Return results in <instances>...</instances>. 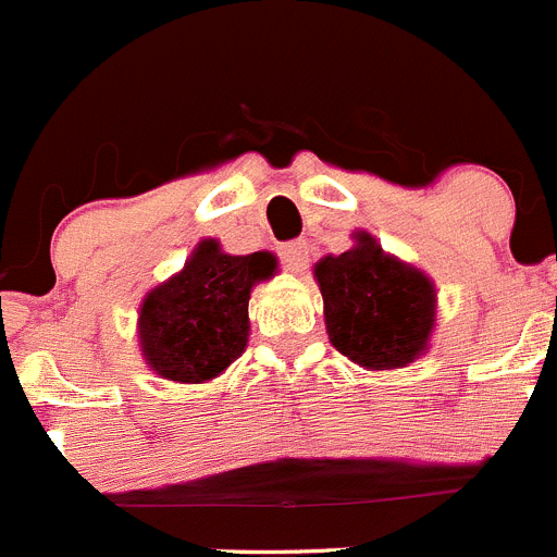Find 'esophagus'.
<instances>
[{"label":"esophagus","instance_id":"esophagus-1","mask_svg":"<svg viewBox=\"0 0 557 557\" xmlns=\"http://www.w3.org/2000/svg\"><path fill=\"white\" fill-rule=\"evenodd\" d=\"M282 262L289 273H304L309 262V245L307 243H289L282 248Z\"/></svg>","mask_w":557,"mask_h":557}]
</instances>
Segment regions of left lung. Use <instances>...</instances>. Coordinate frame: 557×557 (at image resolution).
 <instances>
[{"label": "left lung", "mask_w": 557, "mask_h": 557, "mask_svg": "<svg viewBox=\"0 0 557 557\" xmlns=\"http://www.w3.org/2000/svg\"><path fill=\"white\" fill-rule=\"evenodd\" d=\"M314 264L329 343L366 371L407 368L430 351L437 289L424 270L387 253L368 231Z\"/></svg>", "instance_id": "left-lung-1"}]
</instances>
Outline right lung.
Returning <instances> with one entry per match:
<instances>
[{
    "label": "right lung",
    "instance_id": "1",
    "mask_svg": "<svg viewBox=\"0 0 557 557\" xmlns=\"http://www.w3.org/2000/svg\"><path fill=\"white\" fill-rule=\"evenodd\" d=\"M275 270L268 250L231 256L218 239H200L184 268L141 301L136 337L145 366L178 385L218 379L248 346L250 289Z\"/></svg>",
    "mask_w": 557,
    "mask_h": 557
}]
</instances>
